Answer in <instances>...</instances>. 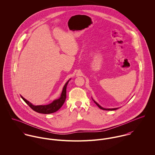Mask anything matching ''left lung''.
<instances>
[{
  "label": "left lung",
  "mask_w": 155,
  "mask_h": 155,
  "mask_svg": "<svg viewBox=\"0 0 155 155\" xmlns=\"http://www.w3.org/2000/svg\"><path fill=\"white\" fill-rule=\"evenodd\" d=\"M92 100L94 101V102L97 104V106L100 109H102V110H117V109H119V108H113V109H106V108H104V107H101L100 105H99L94 100H93L92 98Z\"/></svg>",
  "instance_id": "8db88e82"
}]
</instances>
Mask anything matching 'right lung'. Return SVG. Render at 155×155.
Returning a JSON list of instances; mask_svg holds the SVG:
<instances>
[{
  "label": "right lung",
  "mask_w": 155,
  "mask_h": 155,
  "mask_svg": "<svg viewBox=\"0 0 155 155\" xmlns=\"http://www.w3.org/2000/svg\"><path fill=\"white\" fill-rule=\"evenodd\" d=\"M70 79L65 84L62 92L61 94V96L59 98L56 99L54 100L51 103L47 104V105H39V106H35L32 104L30 102L27 101L26 99H25L21 95V97L22 100L26 103L29 106V107L33 109V110L39 113H43V114H50L54 113L57 111L63 105V104L65 102V100L66 99V88L67 84L68 82L70 81Z\"/></svg>",
  "instance_id": "add662e5"
}]
</instances>
